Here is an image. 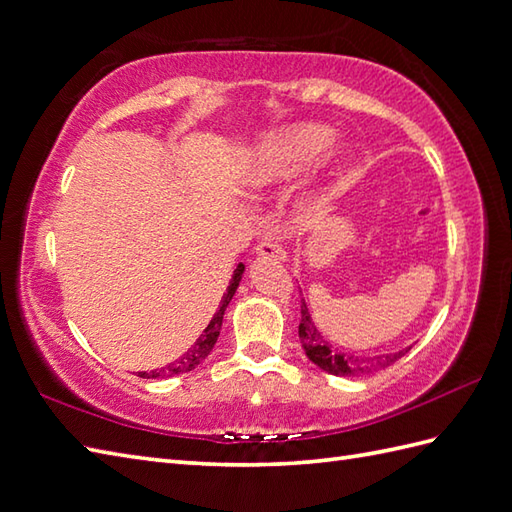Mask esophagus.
I'll use <instances>...</instances> for the list:
<instances>
[{"label":"esophagus","mask_w":512,"mask_h":512,"mask_svg":"<svg viewBox=\"0 0 512 512\" xmlns=\"http://www.w3.org/2000/svg\"><path fill=\"white\" fill-rule=\"evenodd\" d=\"M255 253L261 257H272V259H285V251L272 240H259L255 246Z\"/></svg>","instance_id":"obj_1"}]
</instances>
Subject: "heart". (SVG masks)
I'll use <instances>...</instances> for the list:
<instances>
[{"instance_id": "1", "label": "heart", "mask_w": 512, "mask_h": 512, "mask_svg": "<svg viewBox=\"0 0 512 512\" xmlns=\"http://www.w3.org/2000/svg\"><path fill=\"white\" fill-rule=\"evenodd\" d=\"M334 133L320 124H292L264 139L246 165V181L255 187H270L299 176L316 161ZM338 150L327 152V161H336Z\"/></svg>"}]
</instances>
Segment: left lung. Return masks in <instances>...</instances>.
<instances>
[{"label": "left lung", "mask_w": 512, "mask_h": 512, "mask_svg": "<svg viewBox=\"0 0 512 512\" xmlns=\"http://www.w3.org/2000/svg\"><path fill=\"white\" fill-rule=\"evenodd\" d=\"M299 338L305 349V355L310 358L316 366L323 368V371L338 375V377H355V375H371L382 371V368H388L395 364L401 355H406L410 351L403 349L397 353H388V355H377V358H355V355L342 353L336 347L323 338V334L316 329L314 320L307 312L305 301H301V323H299Z\"/></svg>", "instance_id": "left-lung-1"}]
</instances>
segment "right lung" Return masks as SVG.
Wrapping results in <instances>:
<instances>
[{
  "mask_svg": "<svg viewBox=\"0 0 512 512\" xmlns=\"http://www.w3.org/2000/svg\"><path fill=\"white\" fill-rule=\"evenodd\" d=\"M242 272H244V266L237 264V268L233 270V279L229 283L227 288V294L222 296L220 301V307L218 312L213 314L211 323L207 325V329L202 331V334L198 336V340L192 344V349H187V353H183L181 358H178L176 362L168 364L165 368H161V371H150V373H139V377H146V379H159V377H174V375H181V373H189L192 368H196L202 360L207 358V355L211 353L213 344H216L218 336H220V329H222V316H224V310H227V305L231 303L233 294L237 290V285H240V279H242Z\"/></svg>",
  "mask_w": 512,
  "mask_h": 512,
  "instance_id": "obj_1",
  "label": "right lung"
}]
</instances>
